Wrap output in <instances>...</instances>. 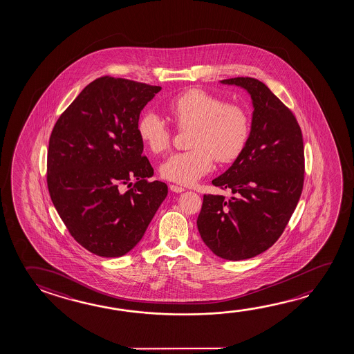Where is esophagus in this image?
<instances>
[{"label":"esophagus","instance_id":"obj_1","mask_svg":"<svg viewBox=\"0 0 354 354\" xmlns=\"http://www.w3.org/2000/svg\"><path fill=\"white\" fill-rule=\"evenodd\" d=\"M170 190L173 192H185V189H184V187H181V186L178 185H170Z\"/></svg>","mask_w":354,"mask_h":354}]
</instances>
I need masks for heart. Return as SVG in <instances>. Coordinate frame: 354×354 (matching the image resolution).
<instances>
[{
  "label": "heart",
  "instance_id": "1",
  "mask_svg": "<svg viewBox=\"0 0 354 354\" xmlns=\"http://www.w3.org/2000/svg\"><path fill=\"white\" fill-rule=\"evenodd\" d=\"M169 113L181 131L192 129L190 151H180L162 162L160 175L181 185H192L209 174L217 162H232L243 153L250 136V112L238 104H227L218 95L190 88L170 100ZM137 131L149 151L160 154L171 145L173 133L156 112L140 116Z\"/></svg>",
  "mask_w": 354,
  "mask_h": 354
}]
</instances>
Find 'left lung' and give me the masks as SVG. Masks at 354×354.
<instances>
[{
    "label": "left lung",
    "instance_id": "1",
    "mask_svg": "<svg viewBox=\"0 0 354 354\" xmlns=\"http://www.w3.org/2000/svg\"><path fill=\"white\" fill-rule=\"evenodd\" d=\"M221 82L250 93L252 128L243 153L212 180L233 196L203 195L197 228L217 257L242 261L270 248L294 214L304 186V142L294 113L266 84L254 77Z\"/></svg>",
    "mask_w": 354,
    "mask_h": 354
}]
</instances>
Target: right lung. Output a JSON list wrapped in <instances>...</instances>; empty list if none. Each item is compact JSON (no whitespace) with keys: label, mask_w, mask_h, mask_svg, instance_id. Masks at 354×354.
I'll list each match as a JSON object with an SVG mask.
<instances>
[{"label":"right lung","mask_w":354,"mask_h":354,"mask_svg":"<svg viewBox=\"0 0 354 354\" xmlns=\"http://www.w3.org/2000/svg\"><path fill=\"white\" fill-rule=\"evenodd\" d=\"M160 86L101 76L54 124L47 158L49 195L76 242L115 258L140 242L168 195L137 131L140 111ZM134 180V187L122 192Z\"/></svg>","instance_id":"add662e5"}]
</instances>
